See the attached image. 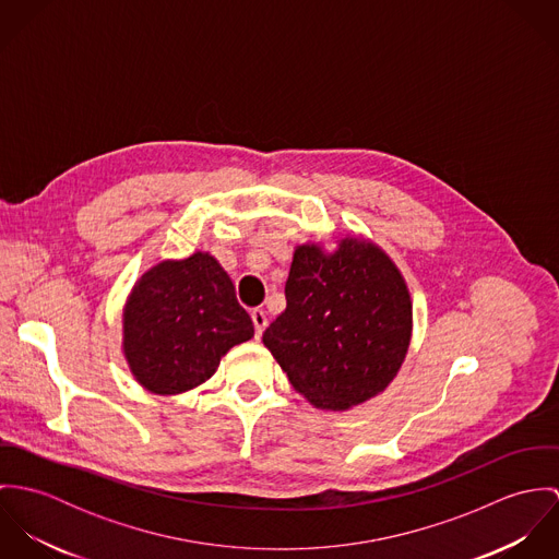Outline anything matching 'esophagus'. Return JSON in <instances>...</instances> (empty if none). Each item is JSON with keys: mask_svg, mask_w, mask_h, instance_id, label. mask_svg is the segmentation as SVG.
Returning a JSON list of instances; mask_svg holds the SVG:
<instances>
[{"mask_svg": "<svg viewBox=\"0 0 559 559\" xmlns=\"http://www.w3.org/2000/svg\"><path fill=\"white\" fill-rule=\"evenodd\" d=\"M251 322H253V331H255V340L262 337V331L266 329L269 320H266V312L264 310H253L251 312Z\"/></svg>", "mask_w": 559, "mask_h": 559, "instance_id": "esophagus-1", "label": "esophagus"}]
</instances>
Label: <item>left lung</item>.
<instances>
[{"instance_id":"left-lung-1","label":"left lung","mask_w":559,"mask_h":559,"mask_svg":"<svg viewBox=\"0 0 559 559\" xmlns=\"http://www.w3.org/2000/svg\"><path fill=\"white\" fill-rule=\"evenodd\" d=\"M284 293L286 310L262 342L301 396L344 411L394 381L411 344L413 308L383 249L350 237L333 253L299 245Z\"/></svg>"}]
</instances>
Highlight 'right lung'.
I'll return each mask as SVG.
<instances>
[{
    "mask_svg": "<svg viewBox=\"0 0 559 559\" xmlns=\"http://www.w3.org/2000/svg\"><path fill=\"white\" fill-rule=\"evenodd\" d=\"M122 335L135 381L171 396L211 379L233 346L253 337V322L222 264L198 251L140 277L124 306Z\"/></svg>",
    "mask_w": 559,
    "mask_h": 559,
    "instance_id": "right-lung-1",
    "label": "right lung"
}]
</instances>
